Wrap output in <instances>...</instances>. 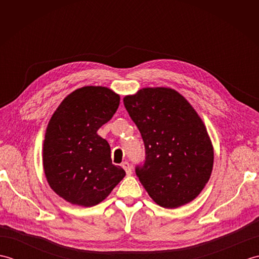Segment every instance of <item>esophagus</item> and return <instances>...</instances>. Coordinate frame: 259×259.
Wrapping results in <instances>:
<instances>
[{"instance_id":"obj_1","label":"esophagus","mask_w":259,"mask_h":259,"mask_svg":"<svg viewBox=\"0 0 259 259\" xmlns=\"http://www.w3.org/2000/svg\"><path fill=\"white\" fill-rule=\"evenodd\" d=\"M122 168L125 170V174L128 176L133 174V170H131V164L128 161L122 162Z\"/></svg>"}]
</instances>
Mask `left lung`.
<instances>
[{
    "label": "left lung",
    "mask_w": 259,
    "mask_h": 259,
    "mask_svg": "<svg viewBox=\"0 0 259 259\" xmlns=\"http://www.w3.org/2000/svg\"><path fill=\"white\" fill-rule=\"evenodd\" d=\"M123 103L145 144L136 174L148 194L164 208L195 199L213 164L211 141L195 109L169 88L141 89Z\"/></svg>",
    "instance_id": "8db88e82"
}]
</instances>
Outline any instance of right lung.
I'll return each mask as SVG.
<instances>
[{"label":"right lung","instance_id":"add662e5","mask_svg":"<svg viewBox=\"0 0 259 259\" xmlns=\"http://www.w3.org/2000/svg\"><path fill=\"white\" fill-rule=\"evenodd\" d=\"M120 97L104 87H83L53 113L43 144V167L53 191L83 207L101 202L125 176L111 149L97 134L113 117Z\"/></svg>","mask_w":259,"mask_h":259}]
</instances>
